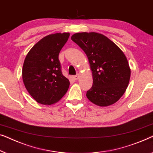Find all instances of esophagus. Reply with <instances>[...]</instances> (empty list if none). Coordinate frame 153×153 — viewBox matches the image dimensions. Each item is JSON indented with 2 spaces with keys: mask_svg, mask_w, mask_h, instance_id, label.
<instances>
[{
  "mask_svg": "<svg viewBox=\"0 0 153 153\" xmlns=\"http://www.w3.org/2000/svg\"><path fill=\"white\" fill-rule=\"evenodd\" d=\"M79 77V75L77 74L76 75V76H74V79H75V80H77V79H78Z\"/></svg>",
  "mask_w": 153,
  "mask_h": 153,
  "instance_id": "1",
  "label": "esophagus"
}]
</instances>
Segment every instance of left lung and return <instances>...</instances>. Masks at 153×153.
I'll return each mask as SVG.
<instances>
[{
	"label": "left lung",
	"instance_id": "obj_1",
	"mask_svg": "<svg viewBox=\"0 0 153 153\" xmlns=\"http://www.w3.org/2000/svg\"><path fill=\"white\" fill-rule=\"evenodd\" d=\"M71 39L89 59L93 85L87 91V98L100 107L117 102L130 78V68L123 52L107 36L94 32L76 33Z\"/></svg>",
	"mask_w": 153,
	"mask_h": 153
}]
</instances>
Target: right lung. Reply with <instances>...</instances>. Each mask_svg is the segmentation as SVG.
<instances>
[{
    "label": "right lung",
    "mask_w": 153,
    "mask_h": 153,
    "mask_svg": "<svg viewBox=\"0 0 153 153\" xmlns=\"http://www.w3.org/2000/svg\"><path fill=\"white\" fill-rule=\"evenodd\" d=\"M69 36L68 33L46 36L25 57L23 81L30 95L38 103L55 104L68 91L70 82L62 74L59 53Z\"/></svg>",
    "instance_id": "obj_1"
}]
</instances>
